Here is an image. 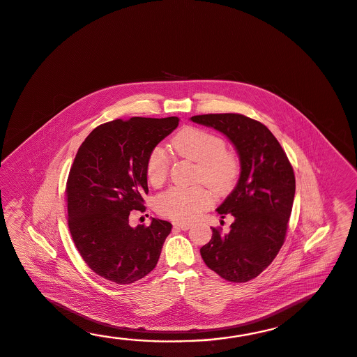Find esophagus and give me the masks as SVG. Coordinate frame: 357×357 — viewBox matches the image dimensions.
Listing matches in <instances>:
<instances>
[{
    "label": "esophagus",
    "mask_w": 357,
    "mask_h": 357,
    "mask_svg": "<svg viewBox=\"0 0 357 357\" xmlns=\"http://www.w3.org/2000/svg\"><path fill=\"white\" fill-rule=\"evenodd\" d=\"M190 225H192V224H190V222H174L175 228H179V229H182V230L190 229Z\"/></svg>",
    "instance_id": "obj_1"
}]
</instances>
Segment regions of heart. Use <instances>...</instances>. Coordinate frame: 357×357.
I'll use <instances>...</instances> for the list:
<instances>
[{
	"instance_id": "b5f03b06",
	"label": "heart",
	"mask_w": 357,
	"mask_h": 357,
	"mask_svg": "<svg viewBox=\"0 0 357 357\" xmlns=\"http://www.w3.org/2000/svg\"><path fill=\"white\" fill-rule=\"evenodd\" d=\"M175 152L197 162L196 182L206 184L216 195L229 192L237 181L239 164L237 156L227 151L224 139L199 128L182 129L173 139ZM170 159L162 147L151 151L146 164L149 182L160 187L167 181ZM213 198L201 185L173 187L156 198V210L160 215L175 222H190L211 205Z\"/></svg>"
}]
</instances>
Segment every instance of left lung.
<instances>
[{
  "instance_id": "8db88e82",
  "label": "left lung",
  "mask_w": 357,
  "mask_h": 357,
  "mask_svg": "<svg viewBox=\"0 0 357 357\" xmlns=\"http://www.w3.org/2000/svg\"><path fill=\"white\" fill-rule=\"evenodd\" d=\"M193 123L227 135L241 161L237 185L216 211L233 216L229 233L211 228L213 237L199 252L225 280L243 283L257 277L283 246L294 205V167L268 128L241 114L196 115Z\"/></svg>"
}]
</instances>
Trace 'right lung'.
<instances>
[{
	"label": "right lung",
	"mask_w": 357,
	"mask_h": 357,
	"mask_svg": "<svg viewBox=\"0 0 357 357\" xmlns=\"http://www.w3.org/2000/svg\"><path fill=\"white\" fill-rule=\"evenodd\" d=\"M176 116L116 119L95 128L75 155L68 182V225L82 259L116 284L135 283L155 269L172 224L152 218L130 227L149 193L151 151L178 127Z\"/></svg>",
	"instance_id": "right-lung-1"
}]
</instances>
